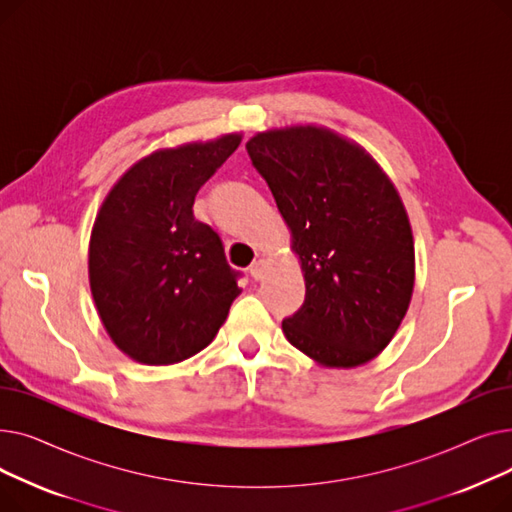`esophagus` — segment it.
<instances>
[{"label":"esophagus","instance_id":"1","mask_svg":"<svg viewBox=\"0 0 512 512\" xmlns=\"http://www.w3.org/2000/svg\"><path fill=\"white\" fill-rule=\"evenodd\" d=\"M263 270H265V261H263V259H255L253 265H251L249 274H251L253 280H261V278H263Z\"/></svg>","mask_w":512,"mask_h":512}]
</instances>
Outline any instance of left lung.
Instances as JSON below:
<instances>
[{
    "instance_id": "8db88e82",
    "label": "left lung",
    "mask_w": 512,
    "mask_h": 512,
    "mask_svg": "<svg viewBox=\"0 0 512 512\" xmlns=\"http://www.w3.org/2000/svg\"><path fill=\"white\" fill-rule=\"evenodd\" d=\"M247 151L305 272V303L282 321L284 336L326 367L375 359L415 284L413 232L394 184L361 145L313 124L259 132Z\"/></svg>"
}]
</instances>
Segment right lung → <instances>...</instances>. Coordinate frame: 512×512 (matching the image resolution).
I'll return each instance as SVG.
<instances>
[{
  "label": "right lung",
  "mask_w": 512,
  "mask_h": 512,
  "mask_svg": "<svg viewBox=\"0 0 512 512\" xmlns=\"http://www.w3.org/2000/svg\"><path fill=\"white\" fill-rule=\"evenodd\" d=\"M240 134L159 149L107 193L89 242V282L114 344L145 365H172L215 338L240 294L222 240L195 220L199 188Z\"/></svg>",
  "instance_id": "right-lung-1"
}]
</instances>
